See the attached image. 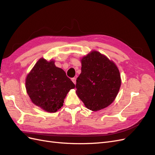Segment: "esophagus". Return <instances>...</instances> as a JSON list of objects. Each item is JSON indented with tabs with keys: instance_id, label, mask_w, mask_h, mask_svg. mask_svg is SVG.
Returning a JSON list of instances; mask_svg holds the SVG:
<instances>
[{
	"instance_id": "esophagus-1",
	"label": "esophagus",
	"mask_w": 155,
	"mask_h": 155,
	"mask_svg": "<svg viewBox=\"0 0 155 155\" xmlns=\"http://www.w3.org/2000/svg\"><path fill=\"white\" fill-rule=\"evenodd\" d=\"M72 81L75 84V85H76V79L75 78H72Z\"/></svg>"
}]
</instances>
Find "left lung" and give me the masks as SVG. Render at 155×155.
Returning <instances> with one entry per match:
<instances>
[{
	"instance_id": "left-lung-1",
	"label": "left lung",
	"mask_w": 155,
	"mask_h": 155,
	"mask_svg": "<svg viewBox=\"0 0 155 155\" xmlns=\"http://www.w3.org/2000/svg\"><path fill=\"white\" fill-rule=\"evenodd\" d=\"M81 73L76 80V94L88 109L97 111L114 101L121 86L119 70L99 51H92L81 60Z\"/></svg>"
}]
</instances>
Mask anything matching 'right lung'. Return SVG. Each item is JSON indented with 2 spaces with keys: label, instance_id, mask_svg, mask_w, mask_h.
<instances>
[{
  "label": "right lung",
  "instance_id": "add662e5",
  "mask_svg": "<svg viewBox=\"0 0 155 155\" xmlns=\"http://www.w3.org/2000/svg\"><path fill=\"white\" fill-rule=\"evenodd\" d=\"M75 85L54 61L41 58L26 79V88L31 101L49 112H55L63 105L64 100Z\"/></svg>",
  "mask_w": 155,
  "mask_h": 155
}]
</instances>
